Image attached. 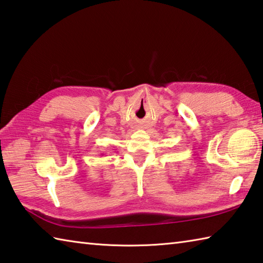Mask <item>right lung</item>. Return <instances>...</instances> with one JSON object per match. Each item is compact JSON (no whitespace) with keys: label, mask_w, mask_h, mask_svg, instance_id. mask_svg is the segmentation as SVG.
<instances>
[{"label":"right lung","mask_w":263,"mask_h":263,"mask_svg":"<svg viewBox=\"0 0 263 263\" xmlns=\"http://www.w3.org/2000/svg\"><path fill=\"white\" fill-rule=\"evenodd\" d=\"M102 156H103V155H102Z\"/></svg>","instance_id":"obj_1"}]
</instances>
